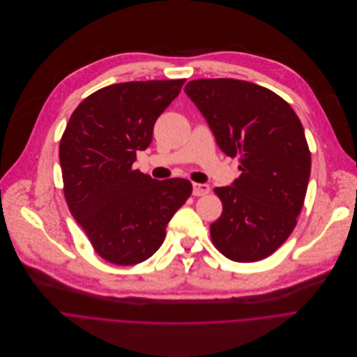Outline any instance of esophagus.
I'll return each instance as SVG.
<instances>
[{"instance_id":"esophagus-1","label":"esophagus","mask_w":357,"mask_h":357,"mask_svg":"<svg viewBox=\"0 0 357 357\" xmlns=\"http://www.w3.org/2000/svg\"><path fill=\"white\" fill-rule=\"evenodd\" d=\"M209 192V185L208 184H201V183H194L192 184V195L201 197Z\"/></svg>"}]
</instances>
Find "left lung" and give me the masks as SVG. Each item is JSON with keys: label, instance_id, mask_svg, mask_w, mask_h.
Instances as JSON below:
<instances>
[{"label": "left lung", "instance_id": "1", "mask_svg": "<svg viewBox=\"0 0 357 357\" xmlns=\"http://www.w3.org/2000/svg\"><path fill=\"white\" fill-rule=\"evenodd\" d=\"M206 119L221 151L239 156L241 176L217 187L221 217L211 239L225 257L257 261L274 253L297 225L311 153L294 109L261 86L234 79H199L184 89Z\"/></svg>", "mask_w": 357, "mask_h": 357}]
</instances>
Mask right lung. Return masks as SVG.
Listing matches in <instances>:
<instances>
[{"instance_id": "1", "label": "right lung", "mask_w": 357, "mask_h": 357, "mask_svg": "<svg viewBox=\"0 0 357 357\" xmlns=\"http://www.w3.org/2000/svg\"><path fill=\"white\" fill-rule=\"evenodd\" d=\"M185 79L128 82L89 96L71 114L59 159L71 215L107 261L132 266L163 243L166 227L191 195L185 178L155 180L133 170L160 114Z\"/></svg>"}]
</instances>
